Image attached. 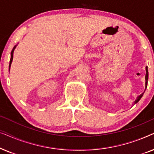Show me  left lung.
<instances>
[{"mask_svg":"<svg viewBox=\"0 0 154 154\" xmlns=\"http://www.w3.org/2000/svg\"><path fill=\"white\" fill-rule=\"evenodd\" d=\"M146 87H147V81H148V77H149V73H148V68H147V66L146 67ZM144 92H143L142 94H141L140 96L138 97H137V100H135L134 101V104H136V103H137L139 101H140V100L141 98H142V97L143 96V94H144Z\"/></svg>","mask_w":154,"mask_h":154,"instance_id":"1","label":"left lung"}]
</instances>
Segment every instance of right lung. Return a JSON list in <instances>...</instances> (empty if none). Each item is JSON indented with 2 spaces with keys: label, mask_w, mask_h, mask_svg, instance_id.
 Here are the masks:
<instances>
[{
  "label": "right lung",
  "mask_w": 154,
  "mask_h": 154,
  "mask_svg": "<svg viewBox=\"0 0 154 154\" xmlns=\"http://www.w3.org/2000/svg\"><path fill=\"white\" fill-rule=\"evenodd\" d=\"M16 46H14L13 49H12V52H11V57H10V64H9V71H10V66H11V64H12V59H13V52H14V48H15Z\"/></svg>",
  "instance_id": "right-lung-1"
}]
</instances>
